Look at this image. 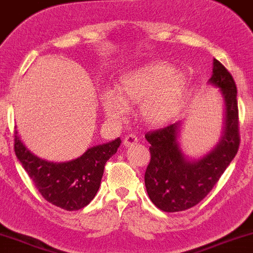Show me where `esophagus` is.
I'll return each instance as SVG.
<instances>
[{"label":"esophagus","instance_id":"obj_1","mask_svg":"<svg viewBox=\"0 0 253 253\" xmlns=\"http://www.w3.org/2000/svg\"><path fill=\"white\" fill-rule=\"evenodd\" d=\"M138 142V136L134 135V134H128L125 136L124 139V145L127 146V147H129V146H133L134 144Z\"/></svg>","mask_w":253,"mask_h":253}]
</instances>
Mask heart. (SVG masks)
Wrapping results in <instances>:
<instances>
[{"mask_svg": "<svg viewBox=\"0 0 253 253\" xmlns=\"http://www.w3.org/2000/svg\"><path fill=\"white\" fill-rule=\"evenodd\" d=\"M186 80L175 74L174 67L165 62H153L129 72L121 79L118 95L106 94L103 109L112 120H120L127 108L144 104L142 118L151 125L165 124L174 115Z\"/></svg>", "mask_w": 253, "mask_h": 253, "instance_id": "1", "label": "heart"}]
</instances>
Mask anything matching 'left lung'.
<instances>
[{
  "label": "left lung",
  "instance_id": "8db88e82",
  "mask_svg": "<svg viewBox=\"0 0 253 253\" xmlns=\"http://www.w3.org/2000/svg\"><path fill=\"white\" fill-rule=\"evenodd\" d=\"M211 84L220 88L226 105L224 135L211 153L188 161L176 141L178 124L145 134L150 142L151 160L145 172V185L152 203L165 212H180L199 204L212 188L240 145L238 100L232 75L218 60L213 61Z\"/></svg>",
  "mask_w": 253,
  "mask_h": 253
}]
</instances>
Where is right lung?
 I'll use <instances>...</instances> for the list:
<instances>
[{
	"label": "right lung",
	"instance_id": "add662e5",
	"mask_svg": "<svg viewBox=\"0 0 253 253\" xmlns=\"http://www.w3.org/2000/svg\"><path fill=\"white\" fill-rule=\"evenodd\" d=\"M120 138L94 146L78 159L49 163L27 150L15 132L14 150L35 187L48 203L66 211L84 209L99 190L107 160L117 153Z\"/></svg>",
	"mask_w": 253,
	"mask_h": 253
}]
</instances>
